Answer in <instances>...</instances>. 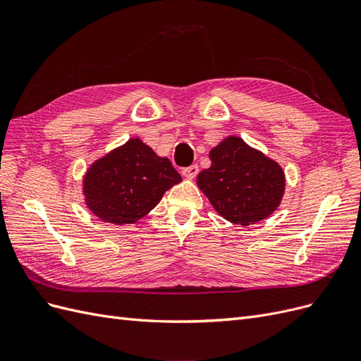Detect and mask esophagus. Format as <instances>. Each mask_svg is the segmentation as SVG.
Returning <instances> with one entry per match:
<instances>
[{"label": "esophagus", "mask_w": 361, "mask_h": 361, "mask_svg": "<svg viewBox=\"0 0 361 361\" xmlns=\"http://www.w3.org/2000/svg\"><path fill=\"white\" fill-rule=\"evenodd\" d=\"M197 173H199V167L197 166H190V167L182 170L183 178H187V179H194L195 176H197Z\"/></svg>", "instance_id": "obj_1"}]
</instances>
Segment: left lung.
Returning a JSON list of instances; mask_svg holds the SVG:
<instances>
[{"label":"left lung","instance_id":"left-lung-1","mask_svg":"<svg viewBox=\"0 0 361 361\" xmlns=\"http://www.w3.org/2000/svg\"><path fill=\"white\" fill-rule=\"evenodd\" d=\"M209 159L211 167L199 173L197 187L227 221L256 224L280 206L285 171L243 138H224L209 152Z\"/></svg>","mask_w":361,"mask_h":361}]
</instances>
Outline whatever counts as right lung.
<instances>
[{"label":"right lung","mask_w":361,"mask_h":361,"mask_svg":"<svg viewBox=\"0 0 361 361\" xmlns=\"http://www.w3.org/2000/svg\"><path fill=\"white\" fill-rule=\"evenodd\" d=\"M180 180L169 158L158 157L140 138H129L87 169L82 194L101 221L125 226L147 215Z\"/></svg>","instance_id":"1"}]
</instances>
